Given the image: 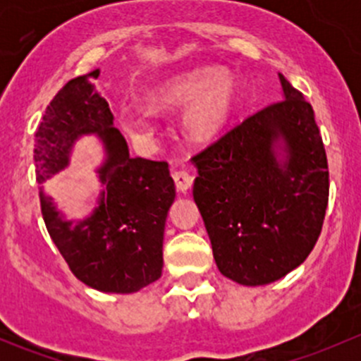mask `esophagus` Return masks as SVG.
<instances>
[{"label":"esophagus","mask_w":361,"mask_h":361,"mask_svg":"<svg viewBox=\"0 0 361 361\" xmlns=\"http://www.w3.org/2000/svg\"><path fill=\"white\" fill-rule=\"evenodd\" d=\"M173 180L178 192H187L192 187V183H194V176L190 173H187V171H174Z\"/></svg>","instance_id":"1"}]
</instances>
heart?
Returning a JSON list of instances; mask_svg holds the SVG:
<instances>
[{
	"instance_id": "b5f03b06",
	"label": "heart",
	"mask_w": 361,
	"mask_h": 361,
	"mask_svg": "<svg viewBox=\"0 0 361 361\" xmlns=\"http://www.w3.org/2000/svg\"><path fill=\"white\" fill-rule=\"evenodd\" d=\"M150 101L157 108H174L188 103L185 130L194 141H209L220 134L234 110V83L218 78L211 69L174 76L152 92ZM120 126L133 140L150 141L157 130V120L150 108H123Z\"/></svg>"
}]
</instances>
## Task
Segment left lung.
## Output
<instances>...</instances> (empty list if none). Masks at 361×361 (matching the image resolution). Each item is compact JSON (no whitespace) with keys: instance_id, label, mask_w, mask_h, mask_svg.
I'll list each match as a JSON object with an SVG mask.
<instances>
[{"instance_id":"8db88e82","label":"left lung","mask_w":361,"mask_h":361,"mask_svg":"<svg viewBox=\"0 0 361 361\" xmlns=\"http://www.w3.org/2000/svg\"><path fill=\"white\" fill-rule=\"evenodd\" d=\"M279 82L281 101L194 155V201L214 262L245 286L269 285L297 269L322 234L329 204V162L314 111L285 76Z\"/></svg>"}]
</instances>
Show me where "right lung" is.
Returning <instances> with one entry per match:
<instances>
[{
    "mask_svg": "<svg viewBox=\"0 0 361 361\" xmlns=\"http://www.w3.org/2000/svg\"><path fill=\"white\" fill-rule=\"evenodd\" d=\"M97 76L94 69L69 80L47 106L35 140L36 181L47 231L73 274L99 292L134 293L162 274L164 227L176 190L167 162L130 157L110 104L94 89ZM83 133H97L105 145L98 170L105 188L94 213L73 226L44 195L42 181L67 165Z\"/></svg>",
    "mask_w": 361,
    "mask_h": 361,
    "instance_id": "obj_1",
    "label": "right lung"
}]
</instances>
